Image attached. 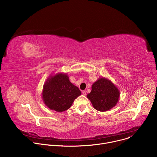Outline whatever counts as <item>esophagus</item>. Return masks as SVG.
I'll use <instances>...</instances> for the list:
<instances>
[{"label":"esophagus","mask_w":157,"mask_h":157,"mask_svg":"<svg viewBox=\"0 0 157 157\" xmlns=\"http://www.w3.org/2000/svg\"><path fill=\"white\" fill-rule=\"evenodd\" d=\"M82 94L84 95V96L86 95V91H82Z\"/></svg>","instance_id":"1"}]
</instances>
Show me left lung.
<instances>
[{
    "label": "left lung",
    "instance_id": "obj_1",
    "mask_svg": "<svg viewBox=\"0 0 157 157\" xmlns=\"http://www.w3.org/2000/svg\"><path fill=\"white\" fill-rule=\"evenodd\" d=\"M87 98L95 109L105 112L116 105L120 98V91L110 80L102 77L93 84L91 91Z\"/></svg>",
    "mask_w": 157,
    "mask_h": 157
}]
</instances>
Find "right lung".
Wrapping results in <instances>:
<instances>
[{"label": "right lung", "mask_w": 157, "mask_h": 157, "mask_svg": "<svg viewBox=\"0 0 157 157\" xmlns=\"http://www.w3.org/2000/svg\"><path fill=\"white\" fill-rule=\"evenodd\" d=\"M81 94L79 88L70 82L68 75L58 73L47 79L43 87L42 99L50 109L61 113L70 108Z\"/></svg>", "instance_id": "add662e5"}]
</instances>
